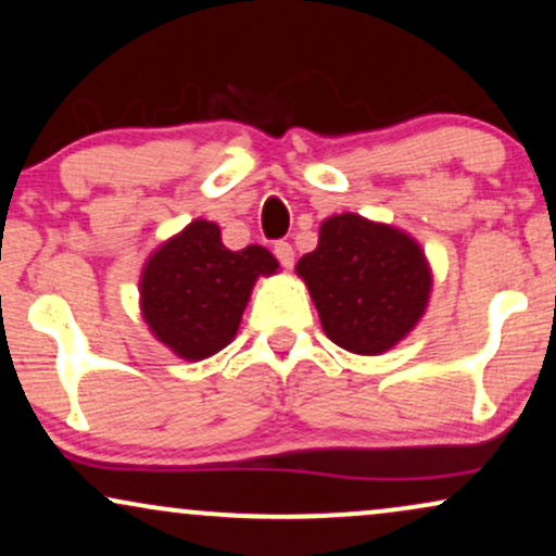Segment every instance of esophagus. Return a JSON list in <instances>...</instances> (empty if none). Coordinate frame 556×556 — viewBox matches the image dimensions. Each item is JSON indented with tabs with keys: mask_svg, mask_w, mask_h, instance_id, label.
<instances>
[{
	"mask_svg": "<svg viewBox=\"0 0 556 556\" xmlns=\"http://www.w3.org/2000/svg\"><path fill=\"white\" fill-rule=\"evenodd\" d=\"M274 256L279 258V264H282V266H287V269H290V266L294 264V251H292V243H290V241H277V243H274Z\"/></svg>",
	"mask_w": 556,
	"mask_h": 556,
	"instance_id": "1",
	"label": "esophagus"
}]
</instances>
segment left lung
<instances>
[{
    "mask_svg": "<svg viewBox=\"0 0 556 556\" xmlns=\"http://www.w3.org/2000/svg\"><path fill=\"white\" fill-rule=\"evenodd\" d=\"M323 330L354 354H382L416 326L431 292L426 256L410 236L354 213L328 217L318 249L298 262Z\"/></svg>",
    "mask_w": 556,
    "mask_h": 556,
    "instance_id": "left-lung-1",
    "label": "left lung"
}]
</instances>
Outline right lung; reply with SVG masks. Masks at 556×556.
I'll return each instance as SVG.
<instances>
[{"mask_svg":"<svg viewBox=\"0 0 556 556\" xmlns=\"http://www.w3.org/2000/svg\"><path fill=\"white\" fill-rule=\"evenodd\" d=\"M277 266L262 245L230 251L215 223L194 220L146 264L143 318L181 359H205L233 341L256 277Z\"/></svg>","mask_w":556,"mask_h":556,"instance_id":"right-lung-1","label":"right lung"}]
</instances>
